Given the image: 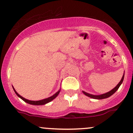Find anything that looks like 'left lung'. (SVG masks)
<instances>
[{
  "instance_id": "left-lung-1",
  "label": "left lung",
  "mask_w": 133,
  "mask_h": 133,
  "mask_svg": "<svg viewBox=\"0 0 133 133\" xmlns=\"http://www.w3.org/2000/svg\"><path fill=\"white\" fill-rule=\"evenodd\" d=\"M124 74H123V77H122L121 80L120 82H119L118 84H117V86L114 88V89H112V90H111V91H109V92H108L105 93V94H101V95H92V94H89V93L84 92V91H82V92H83L84 94L86 96H88V97H91V98L96 99H103L108 98V97H110L111 96H112V94H113L117 90L119 89V86H121V84L122 82H123V79H124Z\"/></svg>"
}]
</instances>
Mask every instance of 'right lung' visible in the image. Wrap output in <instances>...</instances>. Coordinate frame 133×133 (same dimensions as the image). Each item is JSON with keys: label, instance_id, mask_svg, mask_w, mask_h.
Instances as JSON below:
<instances>
[{"label": "right lung", "instance_id": "obj_1", "mask_svg": "<svg viewBox=\"0 0 133 133\" xmlns=\"http://www.w3.org/2000/svg\"><path fill=\"white\" fill-rule=\"evenodd\" d=\"M13 89H14V92H16V94H17V96L18 97H19L20 98L22 99L24 101H25V103L30 104H32V105H44V104H45L49 103V102H51V101H52L54 99H55L56 97H57V96H58V94H59V92H60V91H61V90H59V91H58L56 93V94H54L53 96L48 97V98L44 99H42L40 101H30V100L26 99H25L24 97H23L21 96H20L19 94L16 92V91L15 90L14 88V87H13Z\"/></svg>", "mask_w": 133, "mask_h": 133}]
</instances>
